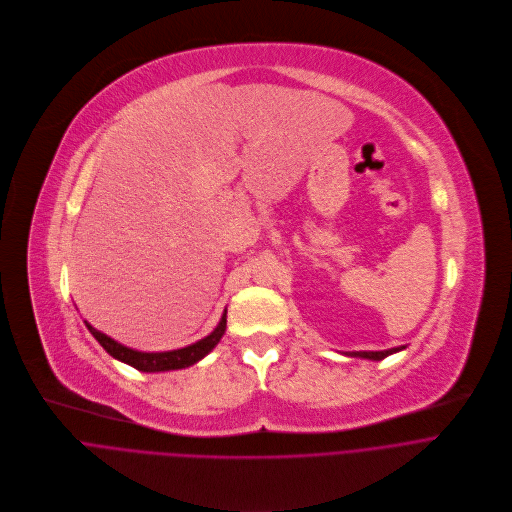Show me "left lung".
Wrapping results in <instances>:
<instances>
[{"mask_svg": "<svg viewBox=\"0 0 512 512\" xmlns=\"http://www.w3.org/2000/svg\"><path fill=\"white\" fill-rule=\"evenodd\" d=\"M406 350V346H400V348H392V350H384V352H346V356L350 358H364V360H372V362H380L392 354H398Z\"/></svg>", "mask_w": 512, "mask_h": 512, "instance_id": "1", "label": "left lung"}]
</instances>
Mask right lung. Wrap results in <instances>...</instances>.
Returning <instances> with one entry per match:
<instances>
[{
	"instance_id": "add662e5",
	"label": "right lung",
	"mask_w": 512,
	"mask_h": 512,
	"mask_svg": "<svg viewBox=\"0 0 512 512\" xmlns=\"http://www.w3.org/2000/svg\"><path fill=\"white\" fill-rule=\"evenodd\" d=\"M88 331L98 339V344L118 362L128 364L132 368H136L138 372H146V374H154V372H170V370H183L189 368L197 362H201L209 352H213V348H217V344L221 342V337L225 335L227 329V309L221 315L219 325L199 342L185 346L181 350H170V352H140V350H132L126 348L122 344H118L116 339L108 337L106 333L98 331L96 327H92L88 321H84Z\"/></svg>"
}]
</instances>
